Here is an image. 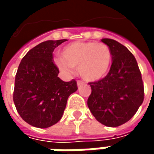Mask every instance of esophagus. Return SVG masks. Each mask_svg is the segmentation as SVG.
I'll use <instances>...</instances> for the list:
<instances>
[{
    "mask_svg": "<svg viewBox=\"0 0 154 154\" xmlns=\"http://www.w3.org/2000/svg\"><path fill=\"white\" fill-rule=\"evenodd\" d=\"M84 84V82L83 81H81V80H77V86H80V85H82Z\"/></svg>",
    "mask_w": 154,
    "mask_h": 154,
    "instance_id": "34e87169",
    "label": "esophagus"
}]
</instances>
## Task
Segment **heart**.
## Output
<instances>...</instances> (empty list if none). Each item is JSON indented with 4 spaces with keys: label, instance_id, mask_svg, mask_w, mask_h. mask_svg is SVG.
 Returning a JSON list of instances; mask_svg holds the SVG:
<instances>
[{
    "label": "heart",
    "instance_id": "1",
    "mask_svg": "<svg viewBox=\"0 0 154 154\" xmlns=\"http://www.w3.org/2000/svg\"><path fill=\"white\" fill-rule=\"evenodd\" d=\"M61 56L54 58V64L65 75L73 74L77 68L80 77L86 81L102 79L109 71L112 54L103 43L74 42L63 48Z\"/></svg>",
    "mask_w": 154,
    "mask_h": 154
}]
</instances>
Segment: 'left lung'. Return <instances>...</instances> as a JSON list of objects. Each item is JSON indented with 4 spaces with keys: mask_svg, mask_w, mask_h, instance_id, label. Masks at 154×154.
Wrapping results in <instances>:
<instances>
[{
    "mask_svg": "<svg viewBox=\"0 0 154 154\" xmlns=\"http://www.w3.org/2000/svg\"><path fill=\"white\" fill-rule=\"evenodd\" d=\"M102 42L111 51L112 64L106 77L89 83L92 93L87 105L100 123L115 128L128 122L143 103V84L129 50L113 39L103 38Z\"/></svg>",
    "mask_w": 154,
    "mask_h": 154,
    "instance_id": "1",
    "label": "left lung"
}]
</instances>
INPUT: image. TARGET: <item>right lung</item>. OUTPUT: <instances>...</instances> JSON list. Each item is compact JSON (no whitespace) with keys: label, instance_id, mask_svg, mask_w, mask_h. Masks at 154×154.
Segmentation results:
<instances>
[{"label":"right lung","instance_id":"obj_1","mask_svg":"<svg viewBox=\"0 0 154 154\" xmlns=\"http://www.w3.org/2000/svg\"><path fill=\"white\" fill-rule=\"evenodd\" d=\"M67 41L49 40L31 49L22 59L15 77L13 101L20 117L29 125L46 128L61 119L69 96L77 90L76 80L58 77L52 52Z\"/></svg>","mask_w":154,"mask_h":154}]
</instances>
